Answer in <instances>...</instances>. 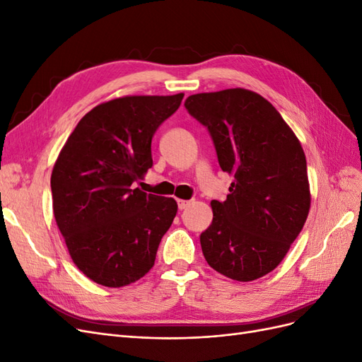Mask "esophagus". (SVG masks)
<instances>
[{
  "label": "esophagus",
  "mask_w": 362,
  "mask_h": 362,
  "mask_svg": "<svg viewBox=\"0 0 362 362\" xmlns=\"http://www.w3.org/2000/svg\"><path fill=\"white\" fill-rule=\"evenodd\" d=\"M189 205H190V201H182V199L178 201V208H180V210H185V208H187Z\"/></svg>",
  "instance_id": "obj_1"
}]
</instances>
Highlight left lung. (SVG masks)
Wrapping results in <instances>:
<instances>
[{
  "mask_svg": "<svg viewBox=\"0 0 362 362\" xmlns=\"http://www.w3.org/2000/svg\"><path fill=\"white\" fill-rule=\"evenodd\" d=\"M184 105L210 131L218 164L234 177L226 201H211L202 254L226 278L255 281L278 267L310 213L300 141L266 98L242 87L190 95Z\"/></svg>",
  "mask_w": 362,
  "mask_h": 362,
  "instance_id": "1",
  "label": "left lung"
}]
</instances>
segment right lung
<instances>
[{
  "instance_id": "add662e5",
  "label": "right lung",
  "mask_w": 362,
  "mask_h": 362,
  "mask_svg": "<svg viewBox=\"0 0 362 362\" xmlns=\"http://www.w3.org/2000/svg\"><path fill=\"white\" fill-rule=\"evenodd\" d=\"M184 93L122 96L84 115L51 175L52 210L74 264L104 287H125L156 262L177 216L173 198L134 182L152 166L151 141Z\"/></svg>"
}]
</instances>
